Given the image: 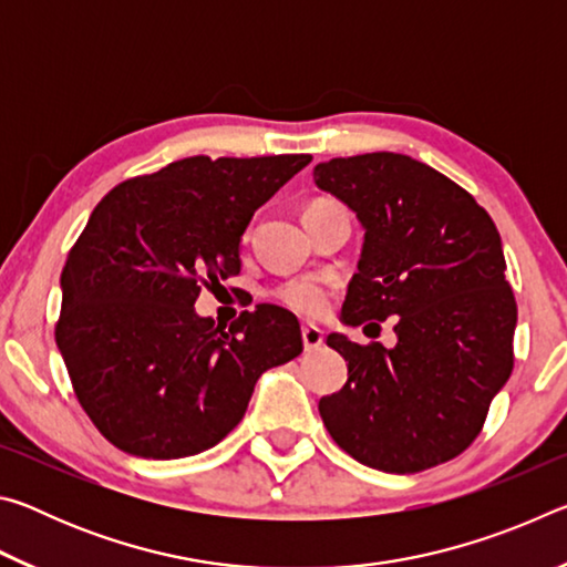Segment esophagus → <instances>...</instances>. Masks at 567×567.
Wrapping results in <instances>:
<instances>
[{
  "label": "esophagus",
  "instance_id": "34e87169",
  "mask_svg": "<svg viewBox=\"0 0 567 567\" xmlns=\"http://www.w3.org/2000/svg\"><path fill=\"white\" fill-rule=\"evenodd\" d=\"M324 340V334L320 328H315V324H305L302 328V344H305V352H315L320 350V344Z\"/></svg>",
  "mask_w": 567,
  "mask_h": 567
}]
</instances>
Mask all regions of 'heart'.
I'll list each match as a JSON object with an SVG mask.
<instances>
[{"mask_svg":"<svg viewBox=\"0 0 567 567\" xmlns=\"http://www.w3.org/2000/svg\"><path fill=\"white\" fill-rule=\"evenodd\" d=\"M328 207H334V205L324 203V199H315V203L305 207L302 217L310 213H318V209H328ZM272 297L280 305H285L287 310L300 315V318H307V320L322 318L330 307V287L322 280H315V277H302V280L285 282L277 287Z\"/></svg>","mask_w":567,"mask_h":567,"instance_id":"heart-1","label":"heart"}]
</instances>
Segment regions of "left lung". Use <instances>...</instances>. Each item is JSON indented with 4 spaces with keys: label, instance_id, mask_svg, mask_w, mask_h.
<instances>
[{
    "label": "left lung",
    "instance_id": "8db88e82",
    "mask_svg": "<svg viewBox=\"0 0 567 567\" xmlns=\"http://www.w3.org/2000/svg\"><path fill=\"white\" fill-rule=\"evenodd\" d=\"M315 182L364 227L342 320L398 318L392 350L330 334L348 382L320 400L324 427L382 473L447 463L473 445L515 362L517 305L497 227L470 192L395 152L322 162Z\"/></svg>",
    "mask_w": 567,
    "mask_h": 567
}]
</instances>
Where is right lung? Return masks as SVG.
<instances>
[{
	"label": "right lung",
	"mask_w": 567,
	"mask_h": 567,
	"mask_svg": "<svg viewBox=\"0 0 567 567\" xmlns=\"http://www.w3.org/2000/svg\"><path fill=\"white\" fill-rule=\"evenodd\" d=\"M310 155L187 157L120 182L94 207L62 270L54 324L74 395L114 447L175 460L215 447L265 370L302 352L300 322L257 305L199 318L203 287L239 275V237Z\"/></svg>",
	"instance_id": "obj_1"
}]
</instances>
